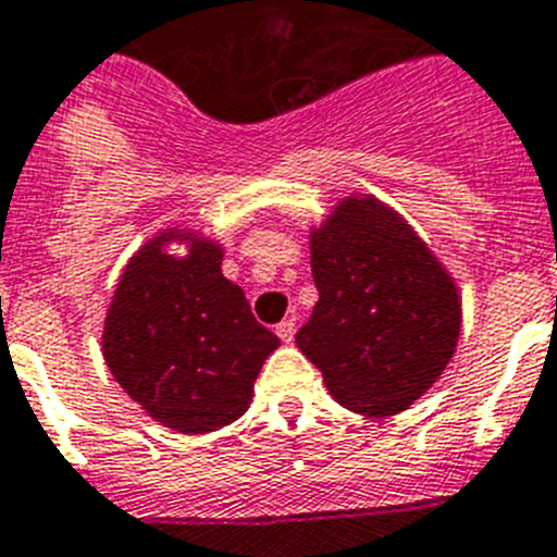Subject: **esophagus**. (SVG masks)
<instances>
[{
  "instance_id": "obj_1",
  "label": "esophagus",
  "mask_w": 557,
  "mask_h": 557,
  "mask_svg": "<svg viewBox=\"0 0 557 557\" xmlns=\"http://www.w3.org/2000/svg\"><path fill=\"white\" fill-rule=\"evenodd\" d=\"M274 332H277V337L283 343H292L294 332H297V323H294V320H280V323L274 325Z\"/></svg>"
}]
</instances>
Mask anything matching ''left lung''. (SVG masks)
<instances>
[{
	"label": "left lung",
	"instance_id": "left-lung-1",
	"mask_svg": "<svg viewBox=\"0 0 557 557\" xmlns=\"http://www.w3.org/2000/svg\"><path fill=\"white\" fill-rule=\"evenodd\" d=\"M318 302L297 346L334 400L366 418L411 406L446 369L460 334L449 271L372 194L346 197L311 232Z\"/></svg>",
	"mask_w": 557,
	"mask_h": 557
}]
</instances>
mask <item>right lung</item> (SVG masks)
Here are the masks:
<instances>
[{
  "mask_svg": "<svg viewBox=\"0 0 557 557\" xmlns=\"http://www.w3.org/2000/svg\"><path fill=\"white\" fill-rule=\"evenodd\" d=\"M174 238L189 239L183 258L164 251ZM220 263L223 248L211 239L176 228L157 234L122 271L102 332L116 383L157 423L183 435L234 423L280 346Z\"/></svg>",
  "mask_w": 557,
  "mask_h": 557,
  "instance_id": "obj_1",
  "label": "right lung"
}]
</instances>
